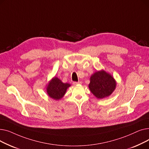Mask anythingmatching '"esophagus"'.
<instances>
[{"label":"esophagus","instance_id":"1","mask_svg":"<svg viewBox=\"0 0 149 149\" xmlns=\"http://www.w3.org/2000/svg\"><path fill=\"white\" fill-rule=\"evenodd\" d=\"M81 84V81H78V82L74 81V82H73V84H74V85H77V84Z\"/></svg>","mask_w":149,"mask_h":149}]
</instances>
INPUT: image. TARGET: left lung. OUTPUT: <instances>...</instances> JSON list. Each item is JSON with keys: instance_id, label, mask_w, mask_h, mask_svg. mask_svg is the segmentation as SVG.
Masks as SVG:
<instances>
[{"instance_id": "obj_1", "label": "left lung", "mask_w": 149, "mask_h": 149, "mask_svg": "<svg viewBox=\"0 0 149 149\" xmlns=\"http://www.w3.org/2000/svg\"><path fill=\"white\" fill-rule=\"evenodd\" d=\"M116 85L113 77L105 70H101L91 75L89 88L93 95L98 99H102L112 94Z\"/></svg>"}]
</instances>
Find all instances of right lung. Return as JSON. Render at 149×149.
Here are the masks:
<instances>
[{"label": "right lung", "mask_w": 149, "mask_h": 149, "mask_svg": "<svg viewBox=\"0 0 149 149\" xmlns=\"http://www.w3.org/2000/svg\"><path fill=\"white\" fill-rule=\"evenodd\" d=\"M70 86V84L63 83L58 78L55 77L47 86L46 92L50 98L58 100L64 96L67 89Z\"/></svg>", "instance_id": "add662e5"}]
</instances>
